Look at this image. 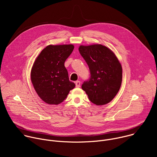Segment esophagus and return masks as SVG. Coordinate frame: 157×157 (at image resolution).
<instances>
[{
    "mask_svg": "<svg viewBox=\"0 0 157 157\" xmlns=\"http://www.w3.org/2000/svg\"><path fill=\"white\" fill-rule=\"evenodd\" d=\"M75 84H76V87H79L80 86H81V82H80L79 81H76L75 82Z\"/></svg>",
    "mask_w": 157,
    "mask_h": 157,
    "instance_id": "obj_1",
    "label": "esophagus"
}]
</instances>
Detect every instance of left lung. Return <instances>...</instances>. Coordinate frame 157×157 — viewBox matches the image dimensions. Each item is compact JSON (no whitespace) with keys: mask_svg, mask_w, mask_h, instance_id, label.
<instances>
[{"mask_svg":"<svg viewBox=\"0 0 157 157\" xmlns=\"http://www.w3.org/2000/svg\"><path fill=\"white\" fill-rule=\"evenodd\" d=\"M79 52L87 64L91 75L82 84V90L96 105L109 103L116 96L122 84V69L118 59L102 44L81 45Z\"/></svg>","mask_w":157,"mask_h":157,"instance_id":"1","label":"left lung"}]
</instances>
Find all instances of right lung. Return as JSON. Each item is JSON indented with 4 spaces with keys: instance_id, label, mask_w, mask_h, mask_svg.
Listing matches in <instances>:
<instances>
[{
    "instance_id": "obj_1",
    "label": "right lung",
    "mask_w": 157,
    "mask_h": 157,
    "mask_svg": "<svg viewBox=\"0 0 157 157\" xmlns=\"http://www.w3.org/2000/svg\"><path fill=\"white\" fill-rule=\"evenodd\" d=\"M74 49L73 44L48 45L36 58L31 80L39 97L48 104L61 103L75 84L70 81L64 62Z\"/></svg>"
}]
</instances>
